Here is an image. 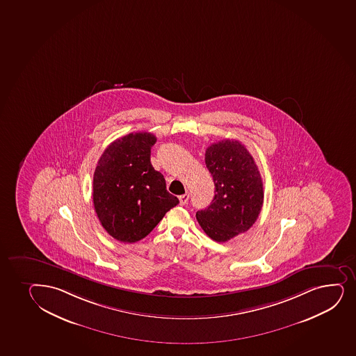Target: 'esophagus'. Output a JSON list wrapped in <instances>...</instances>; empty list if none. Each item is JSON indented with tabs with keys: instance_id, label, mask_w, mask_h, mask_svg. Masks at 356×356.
Instances as JSON below:
<instances>
[{
	"instance_id": "1",
	"label": "esophagus",
	"mask_w": 356,
	"mask_h": 356,
	"mask_svg": "<svg viewBox=\"0 0 356 356\" xmlns=\"http://www.w3.org/2000/svg\"><path fill=\"white\" fill-rule=\"evenodd\" d=\"M188 199H189V195H188V194H184V195L179 196V200H180L181 206H184V204H187Z\"/></svg>"
}]
</instances>
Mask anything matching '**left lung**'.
<instances>
[{
	"mask_svg": "<svg viewBox=\"0 0 356 356\" xmlns=\"http://www.w3.org/2000/svg\"><path fill=\"white\" fill-rule=\"evenodd\" d=\"M204 162L216 194L207 208L196 212V219L209 238L225 243L256 222L263 207V181L253 157L239 140L209 145Z\"/></svg>",
	"mask_w": 356,
	"mask_h": 356,
	"instance_id": "1",
	"label": "left lung"
}]
</instances>
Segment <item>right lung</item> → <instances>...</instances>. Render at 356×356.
I'll return each instance as SVG.
<instances>
[{
  "instance_id": "add662e5",
  "label": "right lung",
  "mask_w": 356,
  "mask_h": 356,
  "mask_svg": "<svg viewBox=\"0 0 356 356\" xmlns=\"http://www.w3.org/2000/svg\"><path fill=\"white\" fill-rule=\"evenodd\" d=\"M156 136L136 132L112 142L93 175V204L105 231L122 243L143 239L179 204L150 162Z\"/></svg>"
}]
</instances>
